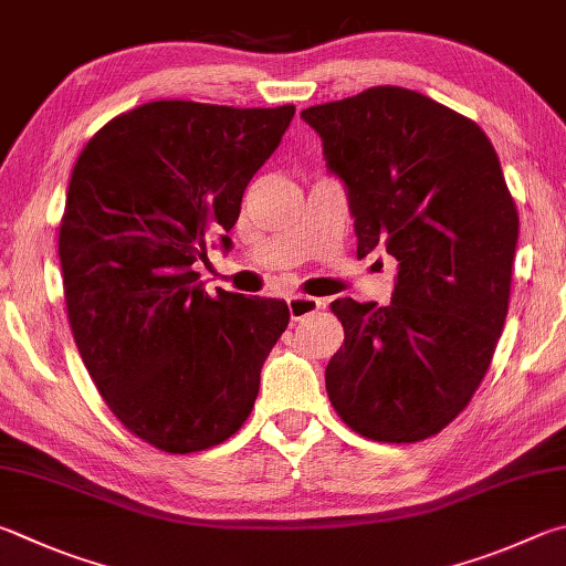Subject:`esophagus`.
Instances as JSON below:
<instances>
[{
	"label": "esophagus",
	"mask_w": 566,
	"mask_h": 566,
	"mask_svg": "<svg viewBox=\"0 0 566 566\" xmlns=\"http://www.w3.org/2000/svg\"><path fill=\"white\" fill-rule=\"evenodd\" d=\"M323 305L325 303L321 298H311V295H293V298L289 301V311H291L293 321H303V318H308V315L318 313Z\"/></svg>",
	"instance_id": "34e87169"
}]
</instances>
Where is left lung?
Masks as SVG:
<instances>
[{
  "instance_id": "8db88e82",
  "label": "left lung",
  "mask_w": 566,
  "mask_h": 566,
  "mask_svg": "<svg viewBox=\"0 0 566 566\" xmlns=\"http://www.w3.org/2000/svg\"><path fill=\"white\" fill-rule=\"evenodd\" d=\"M301 118L348 191L358 258H398L388 305H331L345 340L325 390L363 438H432L468 408L507 318L520 216L497 151L468 116L402 86Z\"/></svg>"
}]
</instances>
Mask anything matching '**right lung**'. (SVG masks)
<instances>
[{
	"mask_svg": "<svg viewBox=\"0 0 566 566\" xmlns=\"http://www.w3.org/2000/svg\"><path fill=\"white\" fill-rule=\"evenodd\" d=\"M295 114L151 102L76 158L59 228L74 343L126 430L174 454L231 438L258 398L289 305L198 283L208 238L228 248L253 174Z\"/></svg>",
	"mask_w": 566,
	"mask_h": 566,
	"instance_id": "obj_1",
	"label": "right lung"
}]
</instances>
